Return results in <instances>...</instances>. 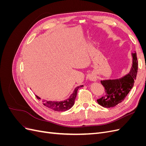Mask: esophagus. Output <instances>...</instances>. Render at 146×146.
<instances>
[{"label": "esophagus", "instance_id": "34e87169", "mask_svg": "<svg viewBox=\"0 0 146 146\" xmlns=\"http://www.w3.org/2000/svg\"><path fill=\"white\" fill-rule=\"evenodd\" d=\"M89 79L91 81H96L97 80V77L94 74H90L89 76Z\"/></svg>", "mask_w": 146, "mask_h": 146}]
</instances>
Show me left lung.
<instances>
[{"label":"left lung","instance_id":"8db88e82","mask_svg":"<svg viewBox=\"0 0 146 146\" xmlns=\"http://www.w3.org/2000/svg\"><path fill=\"white\" fill-rule=\"evenodd\" d=\"M132 66L129 72L123 77L116 79L101 80L105 88V94L97 100L98 103L105 108L115 107L122 102L134 85L138 72V59L136 53L131 54Z\"/></svg>","mask_w":146,"mask_h":146}]
</instances>
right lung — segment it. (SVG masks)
I'll list each match as a JSON object with an SVG mask.
<instances>
[{
  "label": "right lung",
  "instance_id": "right-lung-1",
  "mask_svg": "<svg viewBox=\"0 0 146 146\" xmlns=\"http://www.w3.org/2000/svg\"><path fill=\"white\" fill-rule=\"evenodd\" d=\"M83 86V85H80L76 87L75 88L72 93L70 94L69 98L67 99H66L63 101H47L45 100H42L43 105H45L47 108H49L54 111H65L67 110H69L72 107V106L74 104L75 99L76 98L77 91L79 88ZM36 98L39 99V100L41 99V98L38 97V96L35 95Z\"/></svg>",
  "mask_w": 146,
  "mask_h": 146
}]
</instances>
